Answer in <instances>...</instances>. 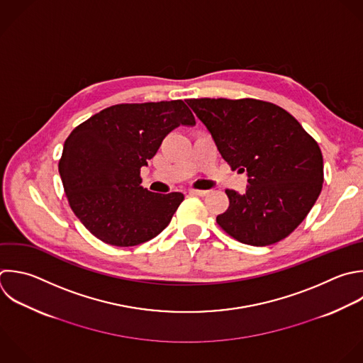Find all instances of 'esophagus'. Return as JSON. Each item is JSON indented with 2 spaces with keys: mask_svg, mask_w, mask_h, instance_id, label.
Returning <instances> with one entry per match:
<instances>
[{
  "mask_svg": "<svg viewBox=\"0 0 363 363\" xmlns=\"http://www.w3.org/2000/svg\"><path fill=\"white\" fill-rule=\"evenodd\" d=\"M190 194H194V196H206L208 191L207 190H197V189H191L189 190Z\"/></svg>",
  "mask_w": 363,
  "mask_h": 363,
  "instance_id": "esophagus-1",
  "label": "esophagus"
}]
</instances>
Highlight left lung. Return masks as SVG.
Returning <instances> with one entry per match:
<instances>
[{
  "instance_id": "left-lung-1",
  "label": "left lung",
  "mask_w": 363,
  "mask_h": 363,
  "mask_svg": "<svg viewBox=\"0 0 363 363\" xmlns=\"http://www.w3.org/2000/svg\"><path fill=\"white\" fill-rule=\"evenodd\" d=\"M228 166L247 170L244 194L225 190L217 224L240 242L264 247L288 237L315 204L323 183L316 140L285 109L244 98L187 99Z\"/></svg>"
}]
</instances>
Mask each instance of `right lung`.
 Here are the masks:
<instances>
[{
	"instance_id": "obj_1",
	"label": "right lung",
	"mask_w": 363,
	"mask_h": 363,
	"mask_svg": "<svg viewBox=\"0 0 363 363\" xmlns=\"http://www.w3.org/2000/svg\"><path fill=\"white\" fill-rule=\"evenodd\" d=\"M194 123L177 99L113 105L71 132L58 169L72 211L96 238L132 247L167 227L184 196L143 189L140 167L174 128Z\"/></svg>"
}]
</instances>
